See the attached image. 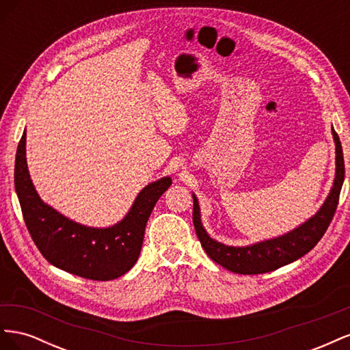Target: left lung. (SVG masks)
<instances>
[{"label":"left lung","mask_w":350,"mask_h":350,"mask_svg":"<svg viewBox=\"0 0 350 350\" xmlns=\"http://www.w3.org/2000/svg\"><path fill=\"white\" fill-rule=\"evenodd\" d=\"M332 134L336 146V174L330 193H328L324 203L319 210H317L315 215H312L308 220H305L304 224L289 232H286L283 235L264 239L243 247H234L221 243L211 238L204 229L203 221H201L198 198L193 193V221L196 234L201 242V247L204 248L206 254L211 260L232 273L260 274L273 271L292 261H296L302 256H305L306 252H310L317 243H319L334 216V211L338 203V196H340V189L345 181L343 150L340 140H338V135L336 134L333 126Z\"/></svg>","instance_id":"left-lung-1"}]
</instances>
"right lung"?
Segmentation results:
<instances>
[{"instance_id":"add662e5","label":"right lung","mask_w":350,"mask_h":350,"mask_svg":"<svg viewBox=\"0 0 350 350\" xmlns=\"http://www.w3.org/2000/svg\"><path fill=\"white\" fill-rule=\"evenodd\" d=\"M171 176L147 184L120 221L93 228L64 216L45 203L31 183L26 161V130L17 147L14 187L30 237L52 266L90 280L122 276L139 260L146 224Z\"/></svg>"}]
</instances>
